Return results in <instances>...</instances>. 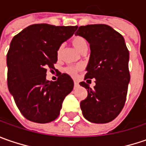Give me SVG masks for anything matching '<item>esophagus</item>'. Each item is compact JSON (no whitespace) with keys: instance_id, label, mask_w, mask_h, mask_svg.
<instances>
[{"instance_id":"obj_1","label":"esophagus","mask_w":146,"mask_h":146,"mask_svg":"<svg viewBox=\"0 0 146 146\" xmlns=\"http://www.w3.org/2000/svg\"><path fill=\"white\" fill-rule=\"evenodd\" d=\"M74 84H75V87H76V88L79 86V83H78L77 81H76V80L74 81Z\"/></svg>"}]
</instances>
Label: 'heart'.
I'll use <instances>...</instances> for the list:
<instances>
[{
    "mask_svg": "<svg viewBox=\"0 0 146 146\" xmlns=\"http://www.w3.org/2000/svg\"><path fill=\"white\" fill-rule=\"evenodd\" d=\"M71 44L80 53L87 52L88 48V43L87 40L80 36H76L73 37L71 40ZM62 51V46L61 45V46H59L57 50L58 58L60 57ZM80 69H81L80 66H68L65 67L64 71L70 76H75L77 74V72L79 70H80Z\"/></svg>",
    "mask_w": 146,
    "mask_h": 146,
    "instance_id": "heart-1",
    "label": "heart"
}]
</instances>
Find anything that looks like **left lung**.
Returning <instances> with one entry per match:
<instances>
[{"mask_svg":"<svg viewBox=\"0 0 146 146\" xmlns=\"http://www.w3.org/2000/svg\"><path fill=\"white\" fill-rule=\"evenodd\" d=\"M75 35L85 38L90 44L84 80L95 79L96 83L93 88L84 81L80 83L88 91V97L80 102L83 115L92 123H109L123 108L130 81L129 51L124 38L106 24L81 26Z\"/></svg>","mask_w":146,"mask_h":146,"instance_id":"left-lung-1","label":"left lung"}]
</instances>
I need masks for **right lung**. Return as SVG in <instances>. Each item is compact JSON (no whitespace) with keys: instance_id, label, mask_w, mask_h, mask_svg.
<instances>
[{"instance_id":"right-lung-1","label":"right lung","mask_w":146,"mask_h":146,"mask_svg":"<svg viewBox=\"0 0 146 146\" xmlns=\"http://www.w3.org/2000/svg\"><path fill=\"white\" fill-rule=\"evenodd\" d=\"M77 26L33 24L14 36L7 53V84L22 115L28 120L45 123L58 117L73 80L60 73L56 81L46 80L47 68L53 69L59 46Z\"/></svg>"}]
</instances>
